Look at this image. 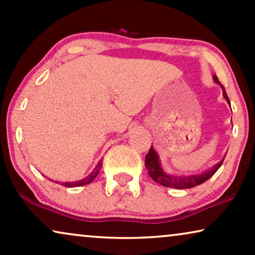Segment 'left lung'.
Instances as JSON below:
<instances>
[{
    "mask_svg": "<svg viewBox=\"0 0 255 255\" xmlns=\"http://www.w3.org/2000/svg\"><path fill=\"white\" fill-rule=\"evenodd\" d=\"M212 78H214V81L216 83H218V85L222 87L223 96H224V99L228 101V103L230 104V100L228 97V94L225 92V88L221 85L217 76L214 75ZM223 161H224V159H223L222 161H219L218 163H216L212 168L205 170V172L201 174H195V175H174V174L166 173L165 170L162 169L161 165H160L158 153H156L154 151V148L151 146L148 153L145 156V167L146 169L148 170V175L151 176L155 182L161 184V186L175 188V189H189V188L200 186V184L210 179V177L219 169V167L222 166Z\"/></svg>",
    "mask_w": 255,
    "mask_h": 255,
    "instance_id": "8db88e82",
    "label": "left lung"
}]
</instances>
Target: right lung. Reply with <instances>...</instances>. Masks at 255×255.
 I'll return each mask as SVG.
<instances>
[{
    "label": "right lung",
    "instance_id": "add662e5",
    "mask_svg": "<svg viewBox=\"0 0 255 255\" xmlns=\"http://www.w3.org/2000/svg\"><path fill=\"white\" fill-rule=\"evenodd\" d=\"M101 167H102V161H100L99 163H97V166L94 168L93 172L90 173L88 176L85 177V179H82L80 181H75V182H62L60 184H62V186H65V187H68V188H74V187H80V186H86V184H89L90 182H93V180L95 179V177L97 176V174L100 173Z\"/></svg>",
    "mask_w": 255,
    "mask_h": 255
}]
</instances>
